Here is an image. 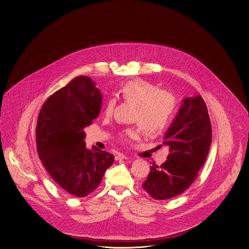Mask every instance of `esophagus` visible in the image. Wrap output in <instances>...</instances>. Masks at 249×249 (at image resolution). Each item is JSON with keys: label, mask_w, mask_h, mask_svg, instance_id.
I'll use <instances>...</instances> for the list:
<instances>
[{"label": "esophagus", "mask_w": 249, "mask_h": 249, "mask_svg": "<svg viewBox=\"0 0 249 249\" xmlns=\"http://www.w3.org/2000/svg\"><path fill=\"white\" fill-rule=\"evenodd\" d=\"M124 159H127V157H126L125 155H123V154H119V155H117L115 157L116 161H118V160H124Z\"/></svg>", "instance_id": "esophagus-1"}]
</instances>
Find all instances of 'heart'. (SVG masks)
I'll return each instance as SVG.
<instances>
[{"instance_id": "b5f03b06", "label": "heart", "mask_w": 249, "mask_h": 249, "mask_svg": "<svg viewBox=\"0 0 249 249\" xmlns=\"http://www.w3.org/2000/svg\"><path fill=\"white\" fill-rule=\"evenodd\" d=\"M122 97L134 104L137 110L134 121L139 122L141 128L147 134H154L163 130L167 126L176 108L174 96L164 90H159L157 85L143 80L129 81L120 89ZM114 98H109L103 109L104 115L110 116L115 107ZM138 131L127 128L120 134L123 141L135 140Z\"/></svg>"}]
</instances>
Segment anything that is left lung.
<instances>
[{"mask_svg": "<svg viewBox=\"0 0 249 249\" xmlns=\"http://www.w3.org/2000/svg\"><path fill=\"white\" fill-rule=\"evenodd\" d=\"M212 136L211 120L202 97L183 99L164 135L163 146L170 152L167 160L160 166L155 163L150 166L143 188L159 200L174 198L187 190L205 163Z\"/></svg>", "mask_w": 249, "mask_h": 249, "instance_id": "1", "label": "left lung"}]
</instances>
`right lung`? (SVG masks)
Masks as SVG:
<instances>
[{
    "mask_svg": "<svg viewBox=\"0 0 249 249\" xmlns=\"http://www.w3.org/2000/svg\"><path fill=\"white\" fill-rule=\"evenodd\" d=\"M103 96L88 76H78L43 104L36 127V150L44 167L61 188L85 197L102 182L113 155L85 146L84 128L97 118Z\"/></svg>",
    "mask_w": 249,
    "mask_h": 249,
    "instance_id": "obj_1",
    "label": "right lung"
}]
</instances>
